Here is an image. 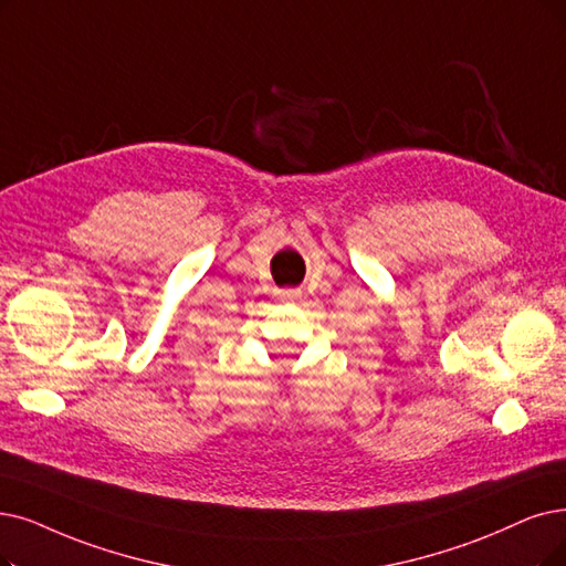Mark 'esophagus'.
I'll list each match as a JSON object with an SVG mask.
<instances>
[{"label":"esophagus","instance_id":"34e87169","mask_svg":"<svg viewBox=\"0 0 566 566\" xmlns=\"http://www.w3.org/2000/svg\"><path fill=\"white\" fill-rule=\"evenodd\" d=\"M302 297L300 290H279V300L281 302H295Z\"/></svg>","mask_w":566,"mask_h":566}]
</instances>
